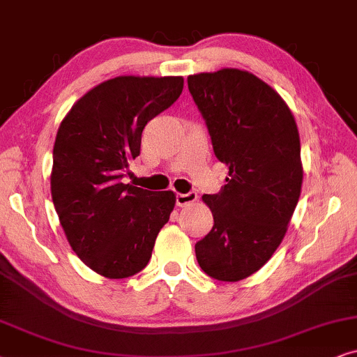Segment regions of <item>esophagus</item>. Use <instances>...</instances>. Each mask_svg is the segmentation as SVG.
<instances>
[{
    "mask_svg": "<svg viewBox=\"0 0 357 357\" xmlns=\"http://www.w3.org/2000/svg\"><path fill=\"white\" fill-rule=\"evenodd\" d=\"M197 201V192H188V194H178L176 196V202H178V206L181 207H186V206H191Z\"/></svg>",
    "mask_w": 357,
    "mask_h": 357,
    "instance_id": "esophagus-1",
    "label": "esophagus"
}]
</instances>
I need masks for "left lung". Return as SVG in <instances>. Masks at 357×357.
<instances>
[{
	"label": "left lung",
	"instance_id": "1",
	"mask_svg": "<svg viewBox=\"0 0 357 357\" xmlns=\"http://www.w3.org/2000/svg\"><path fill=\"white\" fill-rule=\"evenodd\" d=\"M188 86L228 168L222 191L202 196L213 227L196 258L211 278L236 282L263 268L286 236L302 189L301 137L286 101L250 71L189 75Z\"/></svg>",
	"mask_w": 357,
	"mask_h": 357
}]
</instances>
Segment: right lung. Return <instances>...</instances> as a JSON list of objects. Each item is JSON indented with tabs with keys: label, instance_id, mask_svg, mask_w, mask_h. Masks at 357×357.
Returning <instances> with one entry per match:
<instances>
[{
	"label": "right lung",
	"instance_id": "1",
	"mask_svg": "<svg viewBox=\"0 0 357 357\" xmlns=\"http://www.w3.org/2000/svg\"><path fill=\"white\" fill-rule=\"evenodd\" d=\"M183 86V76H116L79 98L56 132L52 201L71 250L104 278L144 269L173 212V191H146L122 179L140 155L146 122Z\"/></svg>",
	"mask_w": 357,
	"mask_h": 357
}]
</instances>
